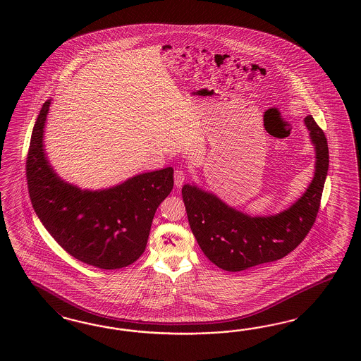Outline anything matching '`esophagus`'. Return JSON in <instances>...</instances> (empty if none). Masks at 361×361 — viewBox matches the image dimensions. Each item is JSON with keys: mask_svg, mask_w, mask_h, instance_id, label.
Returning a JSON list of instances; mask_svg holds the SVG:
<instances>
[{"mask_svg": "<svg viewBox=\"0 0 361 361\" xmlns=\"http://www.w3.org/2000/svg\"><path fill=\"white\" fill-rule=\"evenodd\" d=\"M184 181H185V173H184V171H180V169L175 171V185L177 186V188H180V186L184 184Z\"/></svg>", "mask_w": 361, "mask_h": 361, "instance_id": "1", "label": "esophagus"}]
</instances>
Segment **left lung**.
Returning <instances> with one entry per match:
<instances>
[{
    "label": "left lung",
    "instance_id": "obj_1",
    "mask_svg": "<svg viewBox=\"0 0 361 361\" xmlns=\"http://www.w3.org/2000/svg\"><path fill=\"white\" fill-rule=\"evenodd\" d=\"M315 149L314 177L290 208L276 214L250 216L193 184L183 186L188 221L201 250L226 271H242L286 257L311 230L327 177L328 145L311 115L305 118Z\"/></svg>",
    "mask_w": 361,
    "mask_h": 361
}]
</instances>
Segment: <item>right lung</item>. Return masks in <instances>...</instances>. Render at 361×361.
Here are the masks:
<instances>
[{"mask_svg": "<svg viewBox=\"0 0 361 361\" xmlns=\"http://www.w3.org/2000/svg\"><path fill=\"white\" fill-rule=\"evenodd\" d=\"M51 100L34 124L26 177L34 210L59 246L80 262L104 270L140 258L159 205L173 189V168L144 172L118 185L82 189L55 172L44 149Z\"/></svg>", "mask_w": 361, "mask_h": 361, "instance_id": "right-lung-1", "label": "right lung"}]
</instances>
